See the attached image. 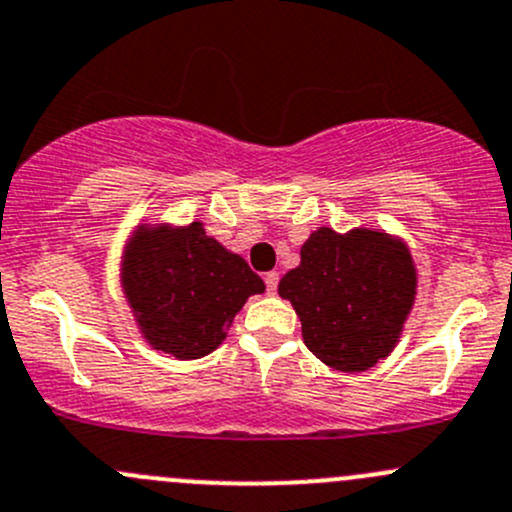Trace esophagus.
I'll list each match as a JSON object with an SVG mask.
<instances>
[{"instance_id":"obj_1","label":"esophagus","mask_w":512,"mask_h":512,"mask_svg":"<svg viewBox=\"0 0 512 512\" xmlns=\"http://www.w3.org/2000/svg\"><path fill=\"white\" fill-rule=\"evenodd\" d=\"M265 285H267V292L275 294L277 292V285H280V275H277V272H267V275H265Z\"/></svg>"}]
</instances>
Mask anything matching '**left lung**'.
<instances>
[{"label": "left lung", "instance_id": "obj_1", "mask_svg": "<svg viewBox=\"0 0 512 512\" xmlns=\"http://www.w3.org/2000/svg\"><path fill=\"white\" fill-rule=\"evenodd\" d=\"M280 280L307 349L337 371H366L391 354L416 297L409 247L381 230L319 227Z\"/></svg>", "mask_w": 512, "mask_h": 512}]
</instances>
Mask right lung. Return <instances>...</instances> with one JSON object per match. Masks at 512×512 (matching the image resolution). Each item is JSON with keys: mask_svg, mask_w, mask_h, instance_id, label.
Returning <instances> with one entry per match:
<instances>
[{"mask_svg": "<svg viewBox=\"0 0 512 512\" xmlns=\"http://www.w3.org/2000/svg\"><path fill=\"white\" fill-rule=\"evenodd\" d=\"M121 282L143 337L175 359H200L218 349L232 317L265 282L235 252L185 227L138 225L121 262Z\"/></svg>", "mask_w": 512, "mask_h": 512, "instance_id": "obj_1", "label": "right lung"}]
</instances>
